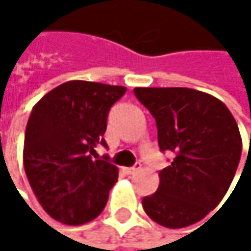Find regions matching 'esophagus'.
Returning a JSON list of instances; mask_svg holds the SVG:
<instances>
[{
	"label": "esophagus",
	"mask_w": 251,
	"mask_h": 251,
	"mask_svg": "<svg viewBox=\"0 0 251 251\" xmlns=\"http://www.w3.org/2000/svg\"><path fill=\"white\" fill-rule=\"evenodd\" d=\"M141 167H142V166H141V163H136L133 167H127V169H125V172L127 173V175H135L136 172H139V170H141Z\"/></svg>",
	"instance_id": "34e87169"
}]
</instances>
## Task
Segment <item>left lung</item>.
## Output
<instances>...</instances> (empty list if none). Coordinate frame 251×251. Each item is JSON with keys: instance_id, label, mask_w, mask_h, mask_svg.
I'll list each match as a JSON object with an SVG mask.
<instances>
[{"instance_id": "left-lung-1", "label": "left lung", "mask_w": 251, "mask_h": 251, "mask_svg": "<svg viewBox=\"0 0 251 251\" xmlns=\"http://www.w3.org/2000/svg\"><path fill=\"white\" fill-rule=\"evenodd\" d=\"M154 116L161 151L175 154L155 193L142 199L147 215L167 228L203 220L226 196L241 157V136L226 104L203 91L136 87Z\"/></svg>"}]
</instances>
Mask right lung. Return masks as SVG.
Returning <instances> with one entry per match:
<instances>
[{
	"label": "right lung",
	"mask_w": 251,
	"mask_h": 251,
	"mask_svg": "<svg viewBox=\"0 0 251 251\" xmlns=\"http://www.w3.org/2000/svg\"><path fill=\"white\" fill-rule=\"evenodd\" d=\"M125 91L121 85L74 79L50 90L33 107L25 126V170L53 220L81 226L104 209L118 167L107 155H93L99 144L107 147V115Z\"/></svg>",
	"instance_id": "right-lung-1"
}]
</instances>
